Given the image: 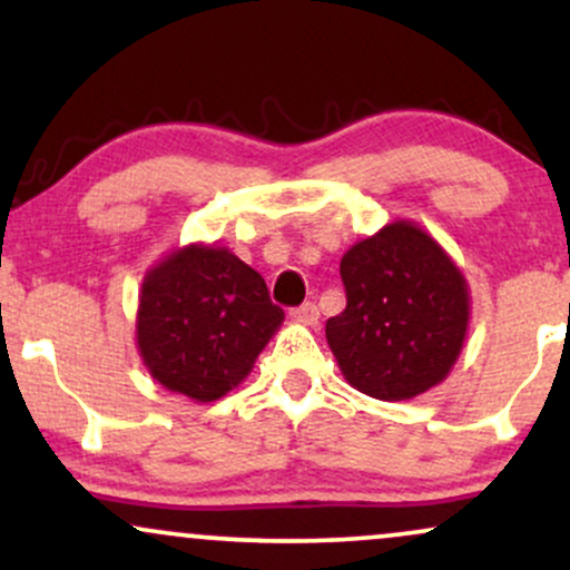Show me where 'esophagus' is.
Wrapping results in <instances>:
<instances>
[{
    "label": "esophagus",
    "instance_id": "obj_1",
    "mask_svg": "<svg viewBox=\"0 0 570 570\" xmlns=\"http://www.w3.org/2000/svg\"><path fill=\"white\" fill-rule=\"evenodd\" d=\"M292 316L297 318V322L313 326V324H318V307H316V303H303L299 307H294Z\"/></svg>",
    "mask_w": 570,
    "mask_h": 570
}]
</instances>
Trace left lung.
Segmentation results:
<instances>
[{"instance_id": "obj_1", "label": "left lung", "mask_w": 570, "mask_h": 570, "mask_svg": "<svg viewBox=\"0 0 570 570\" xmlns=\"http://www.w3.org/2000/svg\"><path fill=\"white\" fill-rule=\"evenodd\" d=\"M345 311L326 343L362 394L402 402L453 370L469 326V286L448 252L412 222H391L340 259Z\"/></svg>"}]
</instances>
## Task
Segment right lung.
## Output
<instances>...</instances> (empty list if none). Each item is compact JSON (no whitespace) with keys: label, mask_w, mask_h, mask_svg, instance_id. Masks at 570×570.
<instances>
[{"label":"right lung","mask_w":570,"mask_h":570,"mask_svg":"<svg viewBox=\"0 0 570 570\" xmlns=\"http://www.w3.org/2000/svg\"><path fill=\"white\" fill-rule=\"evenodd\" d=\"M281 322L254 267L225 246L189 244L144 276L136 343L163 389L214 402L252 372Z\"/></svg>","instance_id":"1"}]
</instances>
